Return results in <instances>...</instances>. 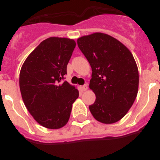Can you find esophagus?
Returning <instances> with one entry per match:
<instances>
[{
  "mask_svg": "<svg viewBox=\"0 0 160 160\" xmlns=\"http://www.w3.org/2000/svg\"><path fill=\"white\" fill-rule=\"evenodd\" d=\"M82 89L83 91H86V90H87V89H88V86H87V84L83 85L82 87Z\"/></svg>",
  "mask_w": 160,
  "mask_h": 160,
  "instance_id": "34e87169",
  "label": "esophagus"
}]
</instances>
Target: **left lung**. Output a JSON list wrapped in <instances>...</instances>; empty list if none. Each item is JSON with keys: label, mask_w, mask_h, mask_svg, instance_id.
Returning <instances> with one entry per match:
<instances>
[{"label": "left lung", "mask_w": 160, "mask_h": 160, "mask_svg": "<svg viewBox=\"0 0 160 160\" xmlns=\"http://www.w3.org/2000/svg\"><path fill=\"white\" fill-rule=\"evenodd\" d=\"M92 69L90 89L95 94L89 107L98 122L111 124L123 118L138 94V70L129 49L113 37L94 32L78 39Z\"/></svg>", "instance_id": "obj_1"}]
</instances>
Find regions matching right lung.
I'll list each match as a JSON object with an SVG mask.
<instances>
[{
    "label": "right lung",
    "instance_id": "1",
    "mask_svg": "<svg viewBox=\"0 0 160 160\" xmlns=\"http://www.w3.org/2000/svg\"><path fill=\"white\" fill-rule=\"evenodd\" d=\"M76 43L66 38H49L28 56L20 72L25 107L38 123L59 129L67 123L78 90L66 81V67Z\"/></svg>",
    "mask_w": 160,
    "mask_h": 160
}]
</instances>
